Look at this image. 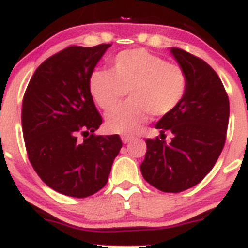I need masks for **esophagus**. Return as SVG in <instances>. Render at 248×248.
I'll return each instance as SVG.
<instances>
[{
    "instance_id": "1",
    "label": "esophagus",
    "mask_w": 248,
    "mask_h": 248,
    "mask_svg": "<svg viewBox=\"0 0 248 248\" xmlns=\"http://www.w3.org/2000/svg\"><path fill=\"white\" fill-rule=\"evenodd\" d=\"M121 140H122V142L124 143V144H127V143H129L132 140H133V136L122 135V136H121Z\"/></svg>"
}]
</instances>
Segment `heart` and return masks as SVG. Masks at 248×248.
Here are the masks:
<instances>
[{
  "label": "heart",
  "instance_id": "heart-1",
  "mask_svg": "<svg viewBox=\"0 0 248 248\" xmlns=\"http://www.w3.org/2000/svg\"><path fill=\"white\" fill-rule=\"evenodd\" d=\"M187 88L181 66L143 48L121 51L113 57L111 71L99 69L90 76L89 89L104 111L121 103L124 93L128 103L106 116V127L113 133L129 135L137 131L148 116H164L179 106Z\"/></svg>",
  "mask_w": 248,
  "mask_h": 248
}]
</instances>
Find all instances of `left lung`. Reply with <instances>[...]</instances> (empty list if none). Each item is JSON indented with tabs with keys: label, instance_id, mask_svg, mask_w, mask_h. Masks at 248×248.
<instances>
[{
	"label": "left lung",
	"instance_id": "1",
	"mask_svg": "<svg viewBox=\"0 0 248 248\" xmlns=\"http://www.w3.org/2000/svg\"><path fill=\"white\" fill-rule=\"evenodd\" d=\"M170 52L186 72V93L179 106L155 124L160 138L145 140L140 171L155 188L177 193L200 184L218 160L230 105L220 78L207 62L181 48L171 47ZM165 130L174 135L170 143L163 140Z\"/></svg>",
	"mask_w": 248,
	"mask_h": 248
}]
</instances>
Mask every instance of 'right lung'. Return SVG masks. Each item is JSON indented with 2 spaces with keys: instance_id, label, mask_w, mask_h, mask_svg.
<instances>
[{
  "instance_id": "1",
  "label": "right lung",
  "mask_w": 248,
  "mask_h": 248,
  "mask_svg": "<svg viewBox=\"0 0 248 248\" xmlns=\"http://www.w3.org/2000/svg\"><path fill=\"white\" fill-rule=\"evenodd\" d=\"M110 46H69L48 57L36 68L23 98L28 158L50 188L69 197L84 198L103 188L122 147L119 135H94L103 119L89 79ZM79 133L84 140H78Z\"/></svg>"
}]
</instances>
